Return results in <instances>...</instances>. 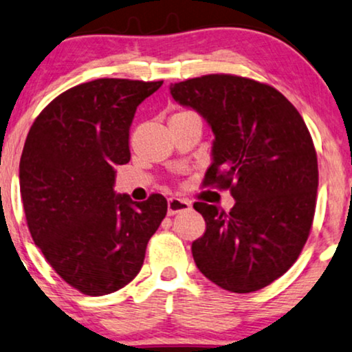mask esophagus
<instances>
[{
	"label": "esophagus",
	"mask_w": 352,
	"mask_h": 352,
	"mask_svg": "<svg viewBox=\"0 0 352 352\" xmlns=\"http://www.w3.org/2000/svg\"><path fill=\"white\" fill-rule=\"evenodd\" d=\"M191 208V203L188 199L182 198H168L167 201V212L168 215L184 212V210H188Z\"/></svg>",
	"instance_id": "obj_1"
}]
</instances>
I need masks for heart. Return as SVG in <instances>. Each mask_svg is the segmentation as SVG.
<instances>
[{
    "label": "heart",
    "mask_w": 352,
    "mask_h": 352,
    "mask_svg": "<svg viewBox=\"0 0 352 352\" xmlns=\"http://www.w3.org/2000/svg\"><path fill=\"white\" fill-rule=\"evenodd\" d=\"M177 114H191L190 111H180V112H177ZM177 114H173V116H177Z\"/></svg>",
    "instance_id": "b5f03b06"
}]
</instances>
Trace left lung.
<instances>
[{"mask_svg": "<svg viewBox=\"0 0 352 352\" xmlns=\"http://www.w3.org/2000/svg\"><path fill=\"white\" fill-rule=\"evenodd\" d=\"M170 93L215 135L204 185L235 198L230 212L193 204L206 220L191 246L196 265L227 292H257L296 262L311 233L318 186L311 133L282 93L252 78L208 74Z\"/></svg>", "mask_w": 352, "mask_h": 352, "instance_id": "1", "label": "left lung"}]
</instances>
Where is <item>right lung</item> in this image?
<instances>
[{
  "instance_id": "1",
  "label": "right lung",
  "mask_w": 352,
  "mask_h": 352,
  "mask_svg": "<svg viewBox=\"0 0 352 352\" xmlns=\"http://www.w3.org/2000/svg\"><path fill=\"white\" fill-rule=\"evenodd\" d=\"M162 80L96 78L56 96L36 117L19 164L35 245L70 287L102 296L132 282L167 214L153 193L116 196V166L130 161L129 130L140 102Z\"/></svg>"
}]
</instances>
